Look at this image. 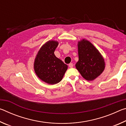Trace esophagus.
<instances>
[{
    "label": "esophagus",
    "instance_id": "esophagus-1",
    "mask_svg": "<svg viewBox=\"0 0 126 126\" xmlns=\"http://www.w3.org/2000/svg\"><path fill=\"white\" fill-rule=\"evenodd\" d=\"M69 68H73V63H70L69 64Z\"/></svg>",
    "mask_w": 126,
    "mask_h": 126
}]
</instances>
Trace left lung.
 Here are the masks:
<instances>
[{"instance_id":"left-lung-1","label":"left lung","mask_w":126,"mask_h":126,"mask_svg":"<svg viewBox=\"0 0 126 126\" xmlns=\"http://www.w3.org/2000/svg\"><path fill=\"white\" fill-rule=\"evenodd\" d=\"M79 60L76 67L87 80L98 77L105 68L104 58L96 48L88 40L82 39L78 42Z\"/></svg>"}]
</instances>
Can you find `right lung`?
Returning <instances> with one entry per match:
<instances>
[{
	"label": "right lung",
	"mask_w": 126,
	"mask_h": 126,
	"mask_svg": "<svg viewBox=\"0 0 126 126\" xmlns=\"http://www.w3.org/2000/svg\"><path fill=\"white\" fill-rule=\"evenodd\" d=\"M58 45L55 40H49L38 51L34 63L35 73L40 79L49 84L61 82L68 65L57 58L54 51Z\"/></svg>",
	"instance_id": "add662e5"
}]
</instances>
